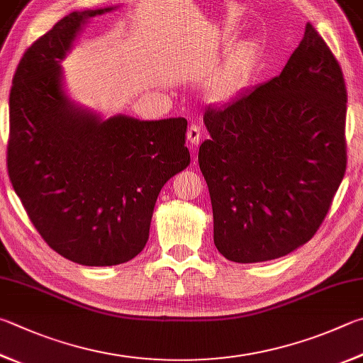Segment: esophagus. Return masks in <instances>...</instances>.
Masks as SVG:
<instances>
[{"label":"esophagus","mask_w":363,"mask_h":363,"mask_svg":"<svg viewBox=\"0 0 363 363\" xmlns=\"http://www.w3.org/2000/svg\"><path fill=\"white\" fill-rule=\"evenodd\" d=\"M200 138H201V128L199 123H192L187 130V140L189 143L192 144V146H199L200 143Z\"/></svg>","instance_id":"esophagus-1"}]
</instances>
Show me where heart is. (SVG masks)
<instances>
[{"mask_svg":"<svg viewBox=\"0 0 363 363\" xmlns=\"http://www.w3.org/2000/svg\"><path fill=\"white\" fill-rule=\"evenodd\" d=\"M246 54L247 52H242V54L233 58V60L227 65L225 69L214 79V82L211 84L209 87V95L213 100H227V98L238 94L240 89L245 85L247 71Z\"/></svg>","mask_w":363,"mask_h":363,"instance_id":"obj_1","label":"heart"}]
</instances>
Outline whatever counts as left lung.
I'll return each mask as SVG.
<instances>
[{"label": "left lung", "instance_id": "left-lung-1", "mask_svg": "<svg viewBox=\"0 0 363 363\" xmlns=\"http://www.w3.org/2000/svg\"><path fill=\"white\" fill-rule=\"evenodd\" d=\"M346 84L311 23L279 76L203 116L199 150L225 259H279L313 238L345 177Z\"/></svg>", "mask_w": 363, "mask_h": 363}]
</instances>
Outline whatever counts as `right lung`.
Wrapping results in <instances>:
<instances>
[{
  "label": "right lung",
  "instance_id": "1",
  "mask_svg": "<svg viewBox=\"0 0 363 363\" xmlns=\"http://www.w3.org/2000/svg\"><path fill=\"white\" fill-rule=\"evenodd\" d=\"M76 11L22 57L9 94L8 174L33 225L71 262L111 267L146 246L162 187L186 169L187 121H100L63 95L58 62L81 25Z\"/></svg>",
  "mask_w": 363,
  "mask_h": 363
}]
</instances>
